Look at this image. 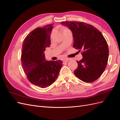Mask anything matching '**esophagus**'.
Wrapping results in <instances>:
<instances>
[{"mask_svg": "<svg viewBox=\"0 0 120 120\" xmlns=\"http://www.w3.org/2000/svg\"><path fill=\"white\" fill-rule=\"evenodd\" d=\"M70 60V59L69 58H65V59L64 60V62H68V61H69Z\"/></svg>", "mask_w": 120, "mask_h": 120, "instance_id": "34e87169", "label": "esophagus"}]
</instances>
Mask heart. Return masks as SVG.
<instances>
[{
  "mask_svg": "<svg viewBox=\"0 0 120 120\" xmlns=\"http://www.w3.org/2000/svg\"><path fill=\"white\" fill-rule=\"evenodd\" d=\"M69 30V29H68V28H64V30H63V32H64L65 31H67V30Z\"/></svg>",
  "mask_w": 120,
  "mask_h": 120,
  "instance_id": "obj_1",
  "label": "heart"
}]
</instances>
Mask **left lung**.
<instances>
[{"label":"left lung","instance_id":"obj_1","mask_svg":"<svg viewBox=\"0 0 120 120\" xmlns=\"http://www.w3.org/2000/svg\"><path fill=\"white\" fill-rule=\"evenodd\" d=\"M71 30L73 46L81 52L82 59L77 60L76 77L85 82H92L102 75L106 68L109 48L101 32L92 25L80 21H62Z\"/></svg>","mask_w":120,"mask_h":120}]
</instances>
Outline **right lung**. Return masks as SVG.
<instances>
[{
	"label": "right lung",
	"instance_id": "add662e5",
	"mask_svg": "<svg viewBox=\"0 0 120 120\" xmlns=\"http://www.w3.org/2000/svg\"><path fill=\"white\" fill-rule=\"evenodd\" d=\"M53 24L37 27L24 39L21 60L23 71L32 84L45 88L55 82L63 66L60 60H45L44 52L50 45Z\"/></svg>",
	"mask_w": 120,
	"mask_h": 120
}]
</instances>
